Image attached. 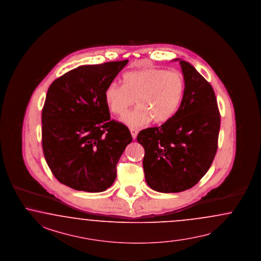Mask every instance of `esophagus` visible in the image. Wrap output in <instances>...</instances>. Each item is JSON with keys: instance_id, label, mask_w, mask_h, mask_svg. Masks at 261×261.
I'll return each instance as SVG.
<instances>
[{"instance_id": "esophagus-1", "label": "esophagus", "mask_w": 261, "mask_h": 261, "mask_svg": "<svg viewBox=\"0 0 261 261\" xmlns=\"http://www.w3.org/2000/svg\"><path fill=\"white\" fill-rule=\"evenodd\" d=\"M129 130H130V134H132L133 138L135 139V138H136V136H137V133H138V132H137V129H135V128H130Z\"/></svg>"}]
</instances>
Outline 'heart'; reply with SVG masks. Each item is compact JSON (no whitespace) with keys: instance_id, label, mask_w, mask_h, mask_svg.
<instances>
[{"instance_id":"b5f03b06","label":"heart","mask_w":261,"mask_h":261,"mask_svg":"<svg viewBox=\"0 0 261 261\" xmlns=\"http://www.w3.org/2000/svg\"><path fill=\"white\" fill-rule=\"evenodd\" d=\"M185 88L180 72L160 68L135 70L124 75V84L112 83L107 87L105 101L110 112L124 115L136 100L138 107L122 119L128 126H145L151 121L163 124L177 113Z\"/></svg>"}]
</instances>
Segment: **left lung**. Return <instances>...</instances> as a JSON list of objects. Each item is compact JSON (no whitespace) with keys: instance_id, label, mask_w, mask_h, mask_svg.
<instances>
[{"instance_id":"left-lung-1","label":"left lung","mask_w":261,"mask_h":261,"mask_svg":"<svg viewBox=\"0 0 261 261\" xmlns=\"http://www.w3.org/2000/svg\"><path fill=\"white\" fill-rule=\"evenodd\" d=\"M179 61L185 97L175 116L137 135L143 146L147 185L161 193L190 189L212 164L218 148L220 113L211 84L187 61Z\"/></svg>"}]
</instances>
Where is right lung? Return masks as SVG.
Instances as JSON below:
<instances>
[{"label":"right lung","instance_id":"1","mask_svg":"<svg viewBox=\"0 0 261 261\" xmlns=\"http://www.w3.org/2000/svg\"><path fill=\"white\" fill-rule=\"evenodd\" d=\"M127 62L82 65L50 84L42 110L43 152L62 185L92 193L113 185L133 137L124 124L110 120L105 91Z\"/></svg>","mask_w":261,"mask_h":261}]
</instances>
